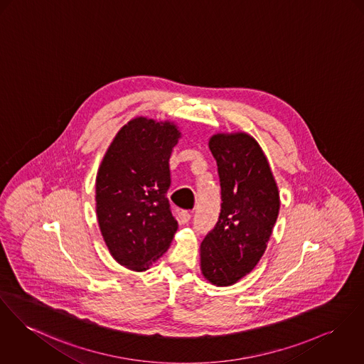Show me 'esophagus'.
Here are the masks:
<instances>
[{
    "instance_id": "obj_1",
    "label": "esophagus",
    "mask_w": 364,
    "mask_h": 364,
    "mask_svg": "<svg viewBox=\"0 0 364 364\" xmlns=\"http://www.w3.org/2000/svg\"><path fill=\"white\" fill-rule=\"evenodd\" d=\"M177 218H178V222H180V223H188V222L191 220V213H190L188 210H180L178 215H177Z\"/></svg>"
}]
</instances>
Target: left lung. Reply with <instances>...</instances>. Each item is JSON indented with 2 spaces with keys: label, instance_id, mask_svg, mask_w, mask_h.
<instances>
[{
  "label": "left lung",
  "instance_id": "1",
  "mask_svg": "<svg viewBox=\"0 0 364 364\" xmlns=\"http://www.w3.org/2000/svg\"><path fill=\"white\" fill-rule=\"evenodd\" d=\"M209 148L222 188L219 220L200 244V270L216 285L251 273L266 251L280 210V196L267 159L245 133L216 134Z\"/></svg>",
  "mask_w": 364,
  "mask_h": 364
}]
</instances>
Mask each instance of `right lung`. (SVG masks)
<instances>
[{"instance_id": "right-lung-1", "label": "right lung", "mask_w": 364, "mask_h": 364, "mask_svg": "<svg viewBox=\"0 0 364 364\" xmlns=\"http://www.w3.org/2000/svg\"><path fill=\"white\" fill-rule=\"evenodd\" d=\"M174 124L137 117L119 130L95 181L97 218L113 257L142 272L168 251L178 227L168 199Z\"/></svg>"}]
</instances>
